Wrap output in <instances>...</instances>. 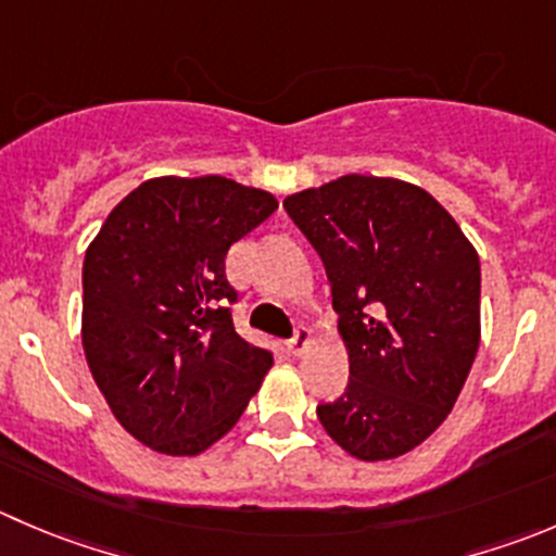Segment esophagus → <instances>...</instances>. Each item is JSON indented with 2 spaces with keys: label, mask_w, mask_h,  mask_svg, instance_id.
<instances>
[{
  "label": "esophagus",
  "mask_w": 556,
  "mask_h": 556,
  "mask_svg": "<svg viewBox=\"0 0 556 556\" xmlns=\"http://www.w3.org/2000/svg\"><path fill=\"white\" fill-rule=\"evenodd\" d=\"M309 342H312L309 331H306V328H299V331L293 333V339L288 342V348L293 355H304V350L309 348Z\"/></svg>",
  "instance_id": "34e87169"
}]
</instances>
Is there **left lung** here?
I'll return each mask as SVG.
<instances>
[{"label": "left lung", "instance_id": "1", "mask_svg": "<svg viewBox=\"0 0 556 556\" xmlns=\"http://www.w3.org/2000/svg\"><path fill=\"white\" fill-rule=\"evenodd\" d=\"M282 206L326 266L350 361L317 418L355 459H396L448 418L476 361V247L427 190L388 176H339Z\"/></svg>", "mask_w": 556, "mask_h": 556}]
</instances>
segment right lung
I'll return each mask as SVG.
<instances>
[{"label": "right lung", "mask_w": 556, "mask_h": 556, "mask_svg": "<svg viewBox=\"0 0 556 556\" xmlns=\"http://www.w3.org/2000/svg\"><path fill=\"white\" fill-rule=\"evenodd\" d=\"M277 206L223 176H160L135 187L86 250V364L116 421L157 454L212 448L271 369V353L236 333L225 255Z\"/></svg>", "instance_id": "obj_1"}]
</instances>
